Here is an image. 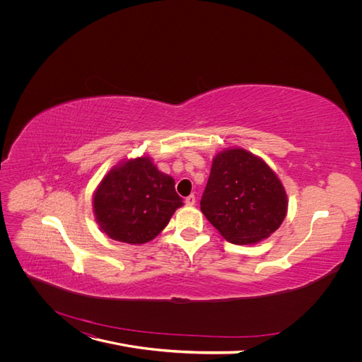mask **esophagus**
Segmentation results:
<instances>
[{
	"label": "esophagus",
	"instance_id": "obj_1",
	"mask_svg": "<svg viewBox=\"0 0 362 362\" xmlns=\"http://www.w3.org/2000/svg\"><path fill=\"white\" fill-rule=\"evenodd\" d=\"M185 202H186V205H195V202H197V198H195V195H189L186 199H185Z\"/></svg>",
	"mask_w": 362,
	"mask_h": 362
}]
</instances>
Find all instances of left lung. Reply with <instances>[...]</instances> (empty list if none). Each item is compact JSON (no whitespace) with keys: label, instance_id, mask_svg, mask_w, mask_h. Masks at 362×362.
Returning a JSON list of instances; mask_svg holds the SVG:
<instances>
[{"label":"left lung","instance_id":"left-lung-1","mask_svg":"<svg viewBox=\"0 0 362 362\" xmlns=\"http://www.w3.org/2000/svg\"><path fill=\"white\" fill-rule=\"evenodd\" d=\"M288 194L276 171L239 146L214 156L201 211L218 233L236 245L270 238L288 214Z\"/></svg>","mask_w":362,"mask_h":362}]
</instances>
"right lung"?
<instances>
[{"instance_id":"1","label":"right lung","mask_w":362,"mask_h":362,"mask_svg":"<svg viewBox=\"0 0 362 362\" xmlns=\"http://www.w3.org/2000/svg\"><path fill=\"white\" fill-rule=\"evenodd\" d=\"M175 179L151 157L141 156L112 165L92 198L93 217L111 239L142 245L157 238L183 205Z\"/></svg>"}]
</instances>
